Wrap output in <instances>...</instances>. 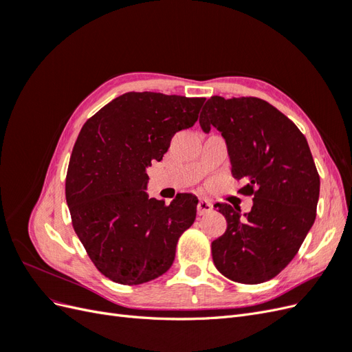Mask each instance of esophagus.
<instances>
[{
    "instance_id": "obj_1",
    "label": "esophagus",
    "mask_w": 352,
    "mask_h": 352,
    "mask_svg": "<svg viewBox=\"0 0 352 352\" xmlns=\"http://www.w3.org/2000/svg\"><path fill=\"white\" fill-rule=\"evenodd\" d=\"M197 211H198V214L199 216H204V214H208V212H211L212 211V204L211 202L208 201V199H199V202H198V206H197Z\"/></svg>"
}]
</instances>
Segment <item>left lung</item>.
I'll list each match as a JSON object with an SVG mask.
<instances>
[{
	"label": "left lung",
	"mask_w": 352,
	"mask_h": 352,
	"mask_svg": "<svg viewBox=\"0 0 352 352\" xmlns=\"http://www.w3.org/2000/svg\"><path fill=\"white\" fill-rule=\"evenodd\" d=\"M201 129L225 138L232 175L243 179L241 192L254 195L242 214L229 204L214 206L228 229L212 241V261L228 279L263 283L295 257L316 220L320 177L310 146L292 120L255 97H211L199 116Z\"/></svg>",
	"instance_id": "1"
}]
</instances>
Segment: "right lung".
<instances>
[{
    "label": "right lung",
    "mask_w": 352,
    "mask_h": 352,
    "mask_svg": "<svg viewBox=\"0 0 352 352\" xmlns=\"http://www.w3.org/2000/svg\"><path fill=\"white\" fill-rule=\"evenodd\" d=\"M204 101L127 92L83 124L70 157L66 199L74 232L110 280L141 285L173 264L198 199L184 194L166 206L148 198L146 167L162 162L176 132L195 124Z\"/></svg>",
    "instance_id": "add662e5"
}]
</instances>
